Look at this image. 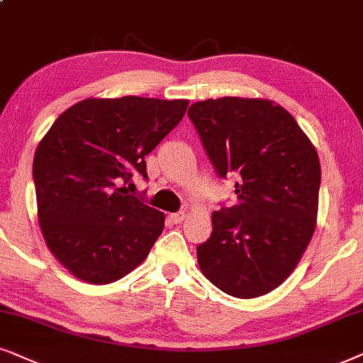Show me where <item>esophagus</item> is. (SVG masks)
I'll return each instance as SVG.
<instances>
[{"label":"esophagus","mask_w":363,"mask_h":363,"mask_svg":"<svg viewBox=\"0 0 363 363\" xmlns=\"http://www.w3.org/2000/svg\"><path fill=\"white\" fill-rule=\"evenodd\" d=\"M186 217H187L186 211H179V212H174V214H171V220L174 222V224H181Z\"/></svg>","instance_id":"34e87169"}]
</instances>
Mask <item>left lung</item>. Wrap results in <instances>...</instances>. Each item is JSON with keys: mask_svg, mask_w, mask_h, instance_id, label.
<instances>
[{"mask_svg": "<svg viewBox=\"0 0 363 363\" xmlns=\"http://www.w3.org/2000/svg\"><path fill=\"white\" fill-rule=\"evenodd\" d=\"M216 172H238V202L212 212L201 272L238 298L272 292L302 259L317 225L320 162L294 116L270 99H206L187 111Z\"/></svg>", "mask_w": 363, "mask_h": 363, "instance_id": "1", "label": "left lung"}]
</instances>
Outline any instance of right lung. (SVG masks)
<instances>
[{"mask_svg":"<svg viewBox=\"0 0 363 363\" xmlns=\"http://www.w3.org/2000/svg\"><path fill=\"white\" fill-rule=\"evenodd\" d=\"M187 106V99L88 98L67 108L38 144V220L48 249L74 277L116 282L147 257L166 217L119 186L136 172L147 179L144 157Z\"/></svg>","mask_w":363,"mask_h":363,"instance_id":"right-lung-1","label":"right lung"}]
</instances>
